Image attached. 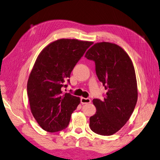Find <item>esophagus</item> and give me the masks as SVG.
<instances>
[{
  "mask_svg": "<svg viewBox=\"0 0 160 160\" xmlns=\"http://www.w3.org/2000/svg\"><path fill=\"white\" fill-rule=\"evenodd\" d=\"M81 103L82 104H86V103H91V99L89 98H81Z\"/></svg>",
  "mask_w": 160,
  "mask_h": 160,
  "instance_id": "1",
  "label": "esophagus"
}]
</instances>
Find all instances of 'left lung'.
<instances>
[{
	"mask_svg": "<svg viewBox=\"0 0 160 160\" xmlns=\"http://www.w3.org/2000/svg\"><path fill=\"white\" fill-rule=\"evenodd\" d=\"M85 57L95 62L96 74L107 93L103 101L93 100L96 113L89 120L91 129L111 135L127 123L138 101V85L133 62L122 47L108 42H97Z\"/></svg>",
	"mask_w": 160,
	"mask_h": 160,
	"instance_id": "left-lung-1",
	"label": "left lung"
}]
</instances>
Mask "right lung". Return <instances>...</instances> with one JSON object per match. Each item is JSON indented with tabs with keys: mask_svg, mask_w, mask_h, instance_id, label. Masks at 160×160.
Wrapping results in <instances>:
<instances>
[{
	"mask_svg": "<svg viewBox=\"0 0 160 160\" xmlns=\"http://www.w3.org/2000/svg\"><path fill=\"white\" fill-rule=\"evenodd\" d=\"M91 41L61 38L51 42L37 57L27 82V95L33 117L48 132L65 129L80 98L62 93L71 72L93 44Z\"/></svg>",
	"mask_w": 160,
	"mask_h": 160,
	"instance_id": "add662e5",
	"label": "right lung"
}]
</instances>
